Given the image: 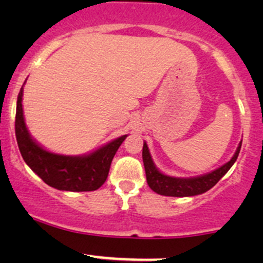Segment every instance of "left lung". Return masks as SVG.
<instances>
[{
  "instance_id": "left-lung-1",
  "label": "left lung",
  "mask_w": 263,
  "mask_h": 263,
  "mask_svg": "<svg viewBox=\"0 0 263 263\" xmlns=\"http://www.w3.org/2000/svg\"><path fill=\"white\" fill-rule=\"evenodd\" d=\"M242 141L238 145L237 151L228 163L221 165L220 168L215 169L210 173L202 174V176L191 177V178H181V177H171L161 173L154 164L151 154L148 151L146 142H144L142 147V160H144L145 173H146V181L148 187L154 192L163 196H171V197H190V196L201 195L213 188L225 174L228 173L233 164L237 160L239 155Z\"/></svg>"
}]
</instances>
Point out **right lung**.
<instances>
[{
    "label": "right lung",
    "instance_id": "add662e5",
    "mask_svg": "<svg viewBox=\"0 0 263 263\" xmlns=\"http://www.w3.org/2000/svg\"><path fill=\"white\" fill-rule=\"evenodd\" d=\"M23 87L17 95L15 134L24 161L44 183L60 191L85 192L104 184L117 150L127 135L85 155H61L42 147L28 131L23 112Z\"/></svg>",
    "mask_w": 263,
    "mask_h": 263
}]
</instances>
